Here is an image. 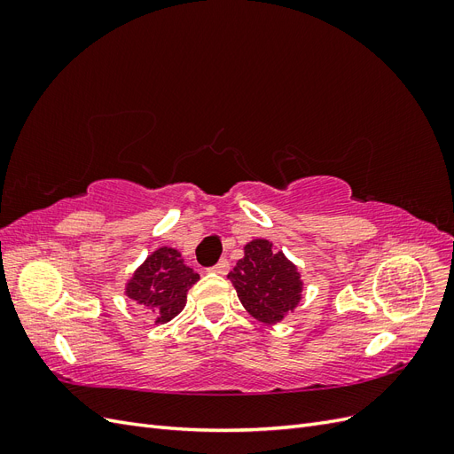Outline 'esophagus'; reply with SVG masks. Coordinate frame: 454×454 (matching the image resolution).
<instances>
[{
    "label": "esophagus",
    "mask_w": 454,
    "mask_h": 454,
    "mask_svg": "<svg viewBox=\"0 0 454 454\" xmlns=\"http://www.w3.org/2000/svg\"><path fill=\"white\" fill-rule=\"evenodd\" d=\"M210 270H214L217 274H227L229 272V261L227 259H219Z\"/></svg>",
    "instance_id": "esophagus-1"
}]
</instances>
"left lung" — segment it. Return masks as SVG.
Masks as SVG:
<instances>
[{"label": "left lung", "mask_w": 454, "mask_h": 454, "mask_svg": "<svg viewBox=\"0 0 454 454\" xmlns=\"http://www.w3.org/2000/svg\"><path fill=\"white\" fill-rule=\"evenodd\" d=\"M227 278L242 307L261 324L277 325L303 299V278L294 261L267 239L246 242L244 257Z\"/></svg>", "instance_id": "1"}]
</instances>
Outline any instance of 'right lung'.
<instances>
[{"label":"right lung","mask_w":454,"mask_h":454,"mask_svg":"<svg viewBox=\"0 0 454 454\" xmlns=\"http://www.w3.org/2000/svg\"><path fill=\"white\" fill-rule=\"evenodd\" d=\"M199 280V274L184 263L180 250L160 246L132 272L125 284V295L151 310L155 325H162L184 310L187 292Z\"/></svg>","instance_id":"obj_1"}]
</instances>
